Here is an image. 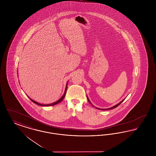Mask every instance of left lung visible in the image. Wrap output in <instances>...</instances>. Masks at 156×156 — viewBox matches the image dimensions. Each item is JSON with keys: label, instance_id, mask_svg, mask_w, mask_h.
Instances as JSON below:
<instances>
[{"label": "left lung", "instance_id": "1", "mask_svg": "<svg viewBox=\"0 0 156 156\" xmlns=\"http://www.w3.org/2000/svg\"><path fill=\"white\" fill-rule=\"evenodd\" d=\"M87 99H88V102H89V103L90 104V102L89 101V99H88V98L87 97ZM124 100H123V101H122L120 103H119L118 104H117V105H115L114 106H113V107H112V108H109V109H101V110H109V109H114V108H116V107H118V106H119L120 104H121L123 101Z\"/></svg>", "mask_w": 156, "mask_h": 156}]
</instances>
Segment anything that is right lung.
I'll return each instance as SVG.
<instances>
[{
	"mask_svg": "<svg viewBox=\"0 0 156 156\" xmlns=\"http://www.w3.org/2000/svg\"><path fill=\"white\" fill-rule=\"evenodd\" d=\"M67 86H66V90H65V92H64V95H63V96L61 97L60 99H59L58 101H56L55 102H54V103H52V104H48V105H43V104H39V103H38L37 102H36V101H33V99H31V101H32V102H33L34 103H35L36 104H37L38 105H40V106H52V105H56V104H58L60 102H61L62 100H63V99L64 98V97L66 96V92H67Z\"/></svg>",
	"mask_w": 156,
	"mask_h": 156,
	"instance_id": "add662e5",
	"label": "right lung"
}]
</instances>
